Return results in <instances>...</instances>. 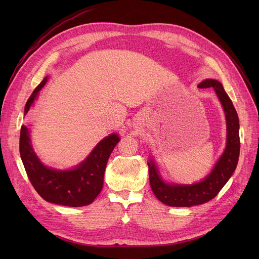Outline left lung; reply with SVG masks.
Listing matches in <instances>:
<instances>
[{
    "instance_id": "1",
    "label": "left lung",
    "mask_w": 259,
    "mask_h": 259,
    "mask_svg": "<svg viewBox=\"0 0 259 259\" xmlns=\"http://www.w3.org/2000/svg\"><path fill=\"white\" fill-rule=\"evenodd\" d=\"M198 86L200 89L213 88L221 100L227 120V146L211 173L202 182L190 186L168 185L164 183L154 163L152 161L148 162L151 189L156 198L169 206L190 207L214 199L233 174L239 160V117L232 101L227 95L222 83L216 80L207 79L201 82Z\"/></svg>"
}]
</instances>
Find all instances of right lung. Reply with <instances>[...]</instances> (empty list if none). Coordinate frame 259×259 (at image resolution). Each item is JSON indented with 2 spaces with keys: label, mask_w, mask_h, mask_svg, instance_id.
I'll list each match as a JSON object with an SVG mask.
<instances>
[{
  "label": "right lung",
  "mask_w": 259,
  "mask_h": 259,
  "mask_svg": "<svg viewBox=\"0 0 259 259\" xmlns=\"http://www.w3.org/2000/svg\"><path fill=\"white\" fill-rule=\"evenodd\" d=\"M46 82L48 77L36 86L32 95L29 97L25 114L28 113L37 93ZM119 140L116 134L109 135L101 140L79 166L70 170H56L46 167L38 160L30 143L28 127L22 125L19 151L30 183L45 201L65 206L80 207L91 204L103 189L107 162Z\"/></svg>",
  "instance_id": "1"
}]
</instances>
